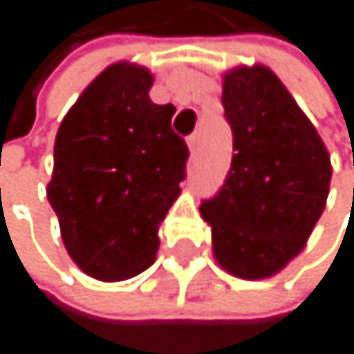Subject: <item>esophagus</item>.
Here are the masks:
<instances>
[{"mask_svg":"<svg viewBox=\"0 0 354 354\" xmlns=\"http://www.w3.org/2000/svg\"><path fill=\"white\" fill-rule=\"evenodd\" d=\"M189 148H191V153H197V148H199V133L195 131L193 136H189Z\"/></svg>","mask_w":354,"mask_h":354,"instance_id":"esophagus-1","label":"esophagus"}]
</instances>
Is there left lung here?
Segmentation results:
<instances>
[{
    "mask_svg": "<svg viewBox=\"0 0 354 354\" xmlns=\"http://www.w3.org/2000/svg\"><path fill=\"white\" fill-rule=\"evenodd\" d=\"M234 133L221 191L201 201L223 270L246 280L278 274L304 250L325 210L329 153L315 125L266 65H240L223 78Z\"/></svg>",
    "mask_w": 354,
    "mask_h": 354,
    "instance_id": "left-lung-1",
    "label": "left lung"
}]
</instances>
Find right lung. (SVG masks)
I'll return each mask as SVG.
<instances>
[{
    "mask_svg": "<svg viewBox=\"0 0 354 354\" xmlns=\"http://www.w3.org/2000/svg\"><path fill=\"white\" fill-rule=\"evenodd\" d=\"M153 74L127 61L95 78L61 120L46 195L63 244L88 276L125 280L155 261L159 225L180 195L189 148Z\"/></svg>",
    "mask_w": 354,
    "mask_h": 354,
    "instance_id": "add662e5",
    "label": "right lung"
}]
</instances>
